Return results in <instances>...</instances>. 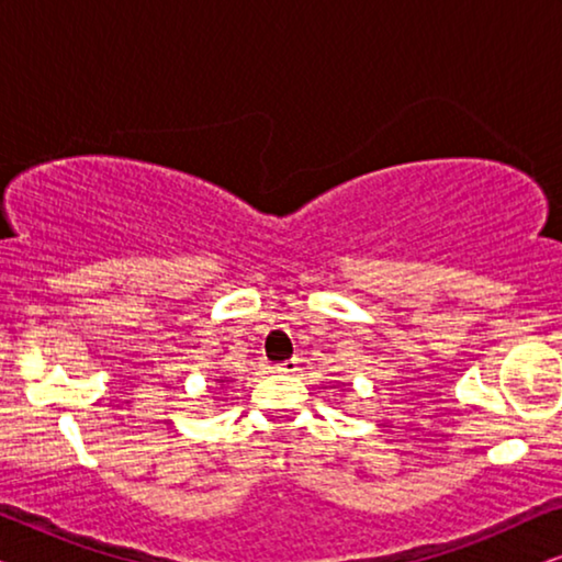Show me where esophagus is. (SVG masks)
Returning <instances> with one entry per match:
<instances>
[{
  "instance_id": "34e87169",
  "label": "esophagus",
  "mask_w": 562,
  "mask_h": 562,
  "mask_svg": "<svg viewBox=\"0 0 562 562\" xmlns=\"http://www.w3.org/2000/svg\"><path fill=\"white\" fill-rule=\"evenodd\" d=\"M273 371L276 373H296L299 371V360L291 358V360H283V363H276Z\"/></svg>"
}]
</instances>
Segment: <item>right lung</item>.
I'll list each match as a JSON object with an SVG mask.
<instances>
[{
    "mask_svg": "<svg viewBox=\"0 0 562 562\" xmlns=\"http://www.w3.org/2000/svg\"><path fill=\"white\" fill-rule=\"evenodd\" d=\"M214 381H217V386L222 389V386H225V383H227V379H225V375H220V379H214Z\"/></svg>",
    "mask_w": 562,
    "mask_h": 562,
    "instance_id": "add662e5",
    "label": "right lung"
}]
</instances>
